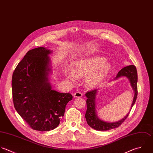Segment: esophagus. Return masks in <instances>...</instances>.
<instances>
[{
  "label": "esophagus",
  "mask_w": 153,
  "mask_h": 153,
  "mask_svg": "<svg viewBox=\"0 0 153 153\" xmlns=\"http://www.w3.org/2000/svg\"><path fill=\"white\" fill-rule=\"evenodd\" d=\"M83 96V94L80 92H77L74 94V97L75 98H81Z\"/></svg>",
  "instance_id": "34e87169"
}]
</instances>
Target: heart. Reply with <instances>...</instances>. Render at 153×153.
I'll return each instance as SVG.
<instances>
[{
	"instance_id": "obj_1",
	"label": "heart",
	"mask_w": 153,
	"mask_h": 153,
	"mask_svg": "<svg viewBox=\"0 0 153 153\" xmlns=\"http://www.w3.org/2000/svg\"><path fill=\"white\" fill-rule=\"evenodd\" d=\"M105 61L106 58L100 56L76 60L73 63L71 70H65V77L73 84L77 83L78 78L86 77V86L97 88L102 85L111 70V64Z\"/></svg>"
}]
</instances>
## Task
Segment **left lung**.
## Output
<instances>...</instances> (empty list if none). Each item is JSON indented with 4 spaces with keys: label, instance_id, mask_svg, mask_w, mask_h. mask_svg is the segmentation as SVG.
Listing matches in <instances>:
<instances>
[{
    "label": "left lung",
    "instance_id": "obj_1",
    "mask_svg": "<svg viewBox=\"0 0 153 153\" xmlns=\"http://www.w3.org/2000/svg\"><path fill=\"white\" fill-rule=\"evenodd\" d=\"M121 77H126L129 79L131 85L134 91V97L129 113L122 120L116 122L110 123L100 119L97 114L96 110V97L99 89H95L88 92L86 94V97H87V110L85 114V118L88 125L92 128L100 131H108L110 129L118 128L128 117L132 107L135 103L138 95V74L135 66L131 65L123 68L117 73L114 80H116Z\"/></svg>",
    "mask_w": 153,
    "mask_h": 153
}]
</instances>
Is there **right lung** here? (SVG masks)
I'll return each instance as SVG.
<instances>
[{
	"instance_id": "obj_1",
	"label": "right lung",
	"mask_w": 153,
	"mask_h": 153,
	"mask_svg": "<svg viewBox=\"0 0 153 153\" xmlns=\"http://www.w3.org/2000/svg\"><path fill=\"white\" fill-rule=\"evenodd\" d=\"M52 53L44 47L28 51L12 77L15 110L31 128L42 132L58 127L66 105L73 99L70 93H60L52 88Z\"/></svg>"
}]
</instances>
